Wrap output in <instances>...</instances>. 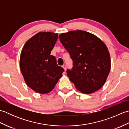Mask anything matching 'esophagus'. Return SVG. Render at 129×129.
Listing matches in <instances>:
<instances>
[{"label":"esophagus","mask_w":129,"mask_h":129,"mask_svg":"<svg viewBox=\"0 0 129 129\" xmlns=\"http://www.w3.org/2000/svg\"><path fill=\"white\" fill-rule=\"evenodd\" d=\"M62 67L64 68V69L65 70V71H66V70H67V67H66V65H63L62 66Z\"/></svg>","instance_id":"34e87169"}]
</instances>
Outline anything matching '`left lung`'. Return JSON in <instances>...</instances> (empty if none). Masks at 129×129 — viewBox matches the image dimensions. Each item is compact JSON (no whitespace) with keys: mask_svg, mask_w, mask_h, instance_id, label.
<instances>
[{"mask_svg":"<svg viewBox=\"0 0 129 129\" xmlns=\"http://www.w3.org/2000/svg\"><path fill=\"white\" fill-rule=\"evenodd\" d=\"M59 38L73 61V68L67 70L69 80L84 94L99 90L111 68L110 54L105 44L94 34L80 30L62 33Z\"/></svg>","mask_w":129,"mask_h":129,"instance_id":"obj_1","label":"left lung"}]
</instances>
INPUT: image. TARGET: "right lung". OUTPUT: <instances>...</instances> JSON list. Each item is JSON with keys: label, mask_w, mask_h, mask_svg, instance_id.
<instances>
[{"label": "right lung", "mask_w": 129, "mask_h": 129, "mask_svg": "<svg viewBox=\"0 0 129 129\" xmlns=\"http://www.w3.org/2000/svg\"><path fill=\"white\" fill-rule=\"evenodd\" d=\"M57 34L39 32L25 44L20 57V68L26 84L40 94L52 91L64 69L50 55Z\"/></svg>", "instance_id": "right-lung-1"}]
</instances>
